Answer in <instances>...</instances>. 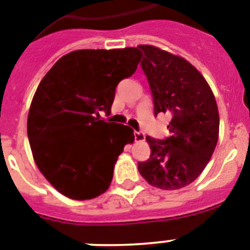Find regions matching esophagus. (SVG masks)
<instances>
[{
    "instance_id": "esophagus-1",
    "label": "esophagus",
    "mask_w": 250,
    "mask_h": 250,
    "mask_svg": "<svg viewBox=\"0 0 250 250\" xmlns=\"http://www.w3.org/2000/svg\"><path fill=\"white\" fill-rule=\"evenodd\" d=\"M145 133L143 131H134V139L135 142H142V141H145Z\"/></svg>"
}]
</instances>
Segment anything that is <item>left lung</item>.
<instances>
[{"label":"left lung","mask_w":250,"mask_h":250,"mask_svg":"<svg viewBox=\"0 0 250 250\" xmlns=\"http://www.w3.org/2000/svg\"><path fill=\"white\" fill-rule=\"evenodd\" d=\"M141 67L152 93L155 116L169 113L170 137H146L151 155L138 163L149 185L178 189L201 174L218 142L219 115L213 91L200 72L181 57L141 45Z\"/></svg>","instance_id":"8db88e82"}]
</instances>
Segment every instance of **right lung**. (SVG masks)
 <instances>
[{"label": "right lung", "instance_id": "obj_1", "mask_svg": "<svg viewBox=\"0 0 250 250\" xmlns=\"http://www.w3.org/2000/svg\"><path fill=\"white\" fill-rule=\"evenodd\" d=\"M135 47L76 50L62 57L40 83L27 133L33 159L64 196L89 200L105 192L131 127L99 120L111 112L116 86L137 71Z\"/></svg>", "mask_w": 250, "mask_h": 250}]
</instances>
